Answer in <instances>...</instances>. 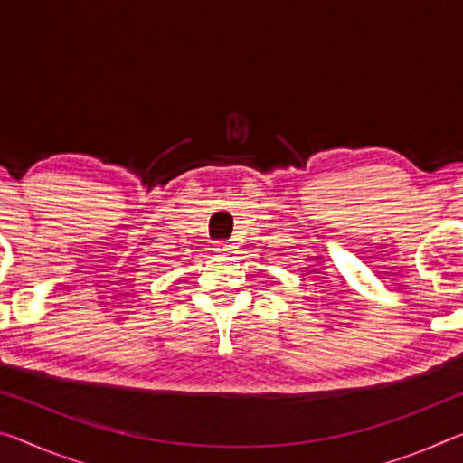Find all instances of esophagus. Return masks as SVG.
Returning a JSON list of instances; mask_svg holds the SVG:
<instances>
[{"label":"esophagus","mask_w":463,"mask_h":463,"mask_svg":"<svg viewBox=\"0 0 463 463\" xmlns=\"http://www.w3.org/2000/svg\"><path fill=\"white\" fill-rule=\"evenodd\" d=\"M214 251H216V253H226V251H229V245H226L224 241H216V243H214Z\"/></svg>","instance_id":"34e87169"}]
</instances>
